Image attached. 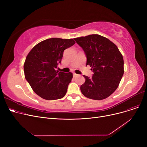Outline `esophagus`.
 I'll use <instances>...</instances> for the list:
<instances>
[{
    "label": "esophagus",
    "mask_w": 147,
    "mask_h": 147,
    "mask_svg": "<svg viewBox=\"0 0 147 147\" xmlns=\"http://www.w3.org/2000/svg\"><path fill=\"white\" fill-rule=\"evenodd\" d=\"M78 76V74H76V73H73V76L74 77H77Z\"/></svg>",
    "instance_id": "1"
}]
</instances>
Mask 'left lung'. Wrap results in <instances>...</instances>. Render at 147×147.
<instances>
[{
  "label": "left lung",
  "mask_w": 147,
  "mask_h": 147,
  "mask_svg": "<svg viewBox=\"0 0 147 147\" xmlns=\"http://www.w3.org/2000/svg\"><path fill=\"white\" fill-rule=\"evenodd\" d=\"M87 57L86 65L94 74L80 86L83 95L89 99L101 100L110 96L118 88L124 73V61L117 46L99 34L74 38Z\"/></svg>",
  "instance_id": "obj_1"
}]
</instances>
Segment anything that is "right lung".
<instances>
[{"label": "right lung", "instance_id": "right-lung-1", "mask_svg": "<svg viewBox=\"0 0 147 147\" xmlns=\"http://www.w3.org/2000/svg\"><path fill=\"white\" fill-rule=\"evenodd\" d=\"M73 38H51L32 49L24 64L25 78L35 93L46 100L63 98L73 73L55 70L61 63L65 49L75 44Z\"/></svg>", "mask_w": 147, "mask_h": 147}]
</instances>
